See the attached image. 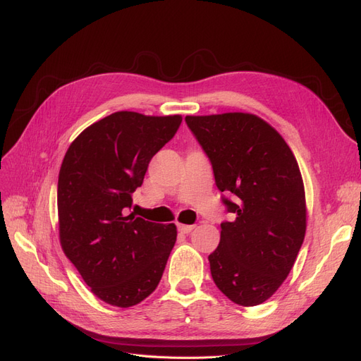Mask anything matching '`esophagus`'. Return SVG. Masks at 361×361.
<instances>
[{
    "instance_id": "1",
    "label": "esophagus",
    "mask_w": 361,
    "mask_h": 361,
    "mask_svg": "<svg viewBox=\"0 0 361 361\" xmlns=\"http://www.w3.org/2000/svg\"><path fill=\"white\" fill-rule=\"evenodd\" d=\"M193 229H195L193 225H178V231L181 234H189V232H192Z\"/></svg>"
}]
</instances>
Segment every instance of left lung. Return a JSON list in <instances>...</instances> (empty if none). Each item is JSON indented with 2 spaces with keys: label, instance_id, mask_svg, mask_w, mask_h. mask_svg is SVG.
<instances>
[{
  "label": "left lung",
  "instance_id": "left-lung-1",
  "mask_svg": "<svg viewBox=\"0 0 361 361\" xmlns=\"http://www.w3.org/2000/svg\"><path fill=\"white\" fill-rule=\"evenodd\" d=\"M212 161L228 213L208 257L216 286L235 305L257 306L283 283L306 234V197L293 151L253 114L185 117Z\"/></svg>",
  "mask_w": 361,
  "mask_h": 361
}]
</instances>
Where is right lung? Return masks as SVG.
Returning a JSON list of instances; mask_svg holds the SVG:
<instances>
[{"label": "right lung", "instance_id": "right-lung-1", "mask_svg": "<svg viewBox=\"0 0 361 361\" xmlns=\"http://www.w3.org/2000/svg\"><path fill=\"white\" fill-rule=\"evenodd\" d=\"M181 115L114 112L68 147L58 176V224L66 257L104 303L130 307L157 288L177 226L129 214L149 160L169 142Z\"/></svg>", "mask_w": 361, "mask_h": 361}]
</instances>
